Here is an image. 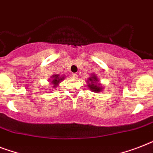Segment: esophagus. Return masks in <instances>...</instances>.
Wrapping results in <instances>:
<instances>
[{
	"label": "esophagus",
	"mask_w": 153,
	"mask_h": 153,
	"mask_svg": "<svg viewBox=\"0 0 153 153\" xmlns=\"http://www.w3.org/2000/svg\"><path fill=\"white\" fill-rule=\"evenodd\" d=\"M71 77L73 79H77V78H78V74H75V73H73V74H71Z\"/></svg>",
	"instance_id": "obj_1"
}]
</instances>
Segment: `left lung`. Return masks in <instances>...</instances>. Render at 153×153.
Masks as SVG:
<instances>
[{
  "label": "left lung",
  "instance_id": "8db88e82",
  "mask_svg": "<svg viewBox=\"0 0 153 153\" xmlns=\"http://www.w3.org/2000/svg\"><path fill=\"white\" fill-rule=\"evenodd\" d=\"M86 82L88 84L90 90L93 91V92L98 93V92H100L102 90V86H100V82H98V77L96 76L95 74H91V76L89 78Z\"/></svg>",
  "mask_w": 153,
  "mask_h": 153
}]
</instances>
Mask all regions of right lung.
I'll use <instances>...</instances> for the list:
<instances>
[{"label": "right lung", "instance_id": "obj_1", "mask_svg": "<svg viewBox=\"0 0 153 153\" xmlns=\"http://www.w3.org/2000/svg\"><path fill=\"white\" fill-rule=\"evenodd\" d=\"M63 79H65L64 76L60 77L59 74H54V75H52V76H51V80H50V82H51V84H53V85H54V86H53V87H54V88H55V87L58 86V84L60 82L62 81Z\"/></svg>", "mask_w": 153, "mask_h": 153}]
</instances>
